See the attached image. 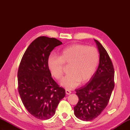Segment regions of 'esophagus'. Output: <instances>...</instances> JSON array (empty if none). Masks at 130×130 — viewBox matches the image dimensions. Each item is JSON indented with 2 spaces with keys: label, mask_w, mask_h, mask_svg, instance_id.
<instances>
[{
  "label": "esophagus",
  "mask_w": 130,
  "mask_h": 130,
  "mask_svg": "<svg viewBox=\"0 0 130 130\" xmlns=\"http://www.w3.org/2000/svg\"><path fill=\"white\" fill-rule=\"evenodd\" d=\"M66 93L67 94H70L71 93V91L69 90V89H66Z\"/></svg>",
  "instance_id": "obj_1"
}]
</instances>
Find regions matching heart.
I'll use <instances>...</instances> for the list:
<instances>
[{"label": "heart", "mask_w": 130, "mask_h": 130, "mask_svg": "<svg viewBox=\"0 0 130 130\" xmlns=\"http://www.w3.org/2000/svg\"><path fill=\"white\" fill-rule=\"evenodd\" d=\"M99 51L94 47L73 44L63 48L59 56L51 55L48 66L52 74L58 80L63 76V66L70 64L68 72L61 85L68 89L76 87L79 83L87 81L93 76L99 64Z\"/></svg>", "instance_id": "b5f03b06"}]
</instances>
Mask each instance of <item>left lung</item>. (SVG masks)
<instances>
[{"label": "left lung", "mask_w": 130, "mask_h": 130, "mask_svg": "<svg viewBox=\"0 0 130 130\" xmlns=\"http://www.w3.org/2000/svg\"><path fill=\"white\" fill-rule=\"evenodd\" d=\"M94 41L100 53L99 67L89 82L75 90L79 100L74 107V113L84 121L93 120L101 113L115 86V71L110 57L102 44L96 39Z\"/></svg>", "instance_id": "8db88e82"}]
</instances>
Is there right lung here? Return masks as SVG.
Here are the masks:
<instances>
[{
  "label": "right lung",
  "instance_id": "1",
  "mask_svg": "<svg viewBox=\"0 0 130 130\" xmlns=\"http://www.w3.org/2000/svg\"><path fill=\"white\" fill-rule=\"evenodd\" d=\"M62 43L54 38L41 36L25 51L18 71V92L29 113L39 120H48L55 114L65 89L52 78L48 66L51 52Z\"/></svg>",
  "mask_w": 130,
  "mask_h": 130
}]
</instances>
